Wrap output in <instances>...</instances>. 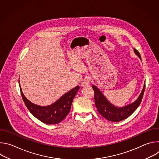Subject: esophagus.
Listing matches in <instances>:
<instances>
[{"mask_svg":"<svg viewBox=\"0 0 159 159\" xmlns=\"http://www.w3.org/2000/svg\"><path fill=\"white\" fill-rule=\"evenodd\" d=\"M90 84V79L89 77H85L82 80V82H81V85L82 87H87Z\"/></svg>","mask_w":159,"mask_h":159,"instance_id":"obj_1","label":"esophagus"}]
</instances>
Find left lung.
<instances>
[{
  "label": "left lung",
  "mask_w": 159,
  "mask_h": 159,
  "mask_svg": "<svg viewBox=\"0 0 159 159\" xmlns=\"http://www.w3.org/2000/svg\"><path fill=\"white\" fill-rule=\"evenodd\" d=\"M133 50L134 53L142 60L139 52L135 48H134ZM92 87L94 90L95 104L100 115L107 120L118 122L129 117L140 106L143 98L145 84H144L142 93L136 101L123 107H118L112 104L106 99L99 88L94 85L92 86Z\"/></svg>",
  "instance_id": "1"
}]
</instances>
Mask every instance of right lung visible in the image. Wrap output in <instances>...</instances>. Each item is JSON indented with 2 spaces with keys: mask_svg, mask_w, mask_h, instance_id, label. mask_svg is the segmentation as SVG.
I'll return each instance as SVG.
<instances>
[{
  "mask_svg": "<svg viewBox=\"0 0 159 159\" xmlns=\"http://www.w3.org/2000/svg\"><path fill=\"white\" fill-rule=\"evenodd\" d=\"M79 88V86L77 85L63 94L54 103L48 106H41L30 101L24 95L20 86L22 99L28 110L39 121L48 125L57 124L65 119L70 111L74 98Z\"/></svg>",
  "mask_w": 159,
  "mask_h": 159,
  "instance_id": "obj_1",
  "label": "right lung"
}]
</instances>
